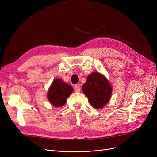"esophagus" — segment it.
<instances>
[{
  "label": "esophagus",
  "instance_id": "obj_1",
  "mask_svg": "<svg viewBox=\"0 0 157 157\" xmlns=\"http://www.w3.org/2000/svg\"><path fill=\"white\" fill-rule=\"evenodd\" d=\"M75 90L76 92H80V85L77 84V85L75 86Z\"/></svg>",
  "mask_w": 157,
  "mask_h": 157
}]
</instances>
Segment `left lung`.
<instances>
[{"mask_svg": "<svg viewBox=\"0 0 157 157\" xmlns=\"http://www.w3.org/2000/svg\"><path fill=\"white\" fill-rule=\"evenodd\" d=\"M82 88L89 102L96 109L105 107L109 101L113 91L109 80L98 72H93L89 75L86 82Z\"/></svg>", "mask_w": 157, "mask_h": 157, "instance_id": "8db88e82", "label": "left lung"}]
</instances>
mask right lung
<instances>
[{"label": "right lung", "mask_w": 157, "mask_h": 157, "mask_svg": "<svg viewBox=\"0 0 157 157\" xmlns=\"http://www.w3.org/2000/svg\"><path fill=\"white\" fill-rule=\"evenodd\" d=\"M73 91V88L70 85L64 82L61 78H56L49 88L47 98L54 107H62Z\"/></svg>", "instance_id": "obj_1"}]
</instances>
